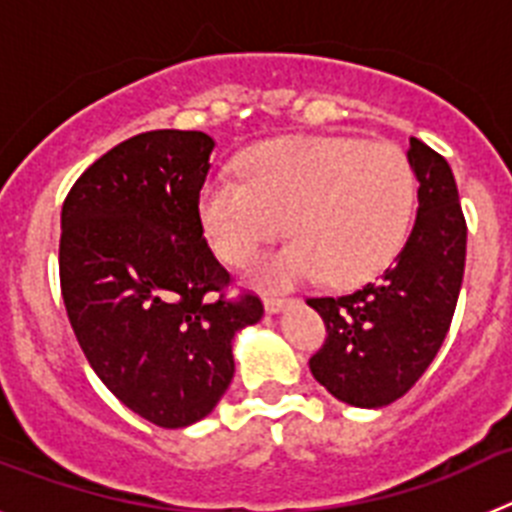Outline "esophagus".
<instances>
[{
	"mask_svg": "<svg viewBox=\"0 0 512 512\" xmlns=\"http://www.w3.org/2000/svg\"><path fill=\"white\" fill-rule=\"evenodd\" d=\"M287 305H289L287 297H279V295H266L264 297V307H266V312H269V315H274V312L284 310V307H287Z\"/></svg>",
	"mask_w": 512,
	"mask_h": 512,
	"instance_id": "obj_1",
	"label": "esophagus"
}]
</instances>
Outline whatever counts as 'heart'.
<instances>
[{"label":"heart","instance_id":"obj_1","mask_svg":"<svg viewBox=\"0 0 512 512\" xmlns=\"http://www.w3.org/2000/svg\"><path fill=\"white\" fill-rule=\"evenodd\" d=\"M241 176H212L200 215L225 264L246 266L269 241H295L259 269L271 284L323 274L336 287L372 279L400 251L415 207V174L392 143L282 138L251 148Z\"/></svg>","mask_w":512,"mask_h":512}]
</instances>
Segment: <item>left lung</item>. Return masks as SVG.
Wrapping results in <instances>:
<instances>
[{"mask_svg":"<svg viewBox=\"0 0 512 512\" xmlns=\"http://www.w3.org/2000/svg\"><path fill=\"white\" fill-rule=\"evenodd\" d=\"M418 217L395 264L341 297H310L328 338L310 372L336 400L384 408L423 377L449 333L467 261V220L451 166L410 138Z\"/></svg>","mask_w":512,"mask_h":512,"instance_id":"obj_1","label":"left lung"}]
</instances>
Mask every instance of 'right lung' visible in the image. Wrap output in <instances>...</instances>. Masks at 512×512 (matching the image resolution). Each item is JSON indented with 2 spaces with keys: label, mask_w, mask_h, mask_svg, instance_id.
<instances>
[{
  "label": "right lung",
  "mask_w": 512,
  "mask_h": 512,
  "mask_svg": "<svg viewBox=\"0 0 512 512\" xmlns=\"http://www.w3.org/2000/svg\"><path fill=\"white\" fill-rule=\"evenodd\" d=\"M215 140L151 130L76 179L61 210V295L81 351L117 400L161 428L212 413L233 379V338L259 323L253 292L205 241L200 192Z\"/></svg>",
  "instance_id": "add662e5"
}]
</instances>
